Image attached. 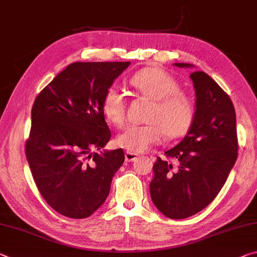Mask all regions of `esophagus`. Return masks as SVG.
Here are the masks:
<instances>
[{"instance_id":"1","label":"esophagus","mask_w":257,"mask_h":257,"mask_svg":"<svg viewBox=\"0 0 257 257\" xmlns=\"http://www.w3.org/2000/svg\"><path fill=\"white\" fill-rule=\"evenodd\" d=\"M124 158H125V161H135L136 159L138 158V154L134 153V152H129V151H127V152L124 153Z\"/></svg>"}]
</instances>
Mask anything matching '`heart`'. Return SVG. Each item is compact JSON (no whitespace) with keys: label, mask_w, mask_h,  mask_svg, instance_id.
<instances>
[{"label":"heart","mask_w":257,"mask_h":257,"mask_svg":"<svg viewBox=\"0 0 257 257\" xmlns=\"http://www.w3.org/2000/svg\"><path fill=\"white\" fill-rule=\"evenodd\" d=\"M130 84L141 95L152 101L145 124L128 125L116 137V144L129 152L141 153L160 141L178 138L189 132L194 120V105L180 84L166 71L158 67L144 68L130 79ZM106 119L116 127L125 121V101L115 88L105 92L101 103Z\"/></svg>","instance_id":"obj_1"}]
</instances>
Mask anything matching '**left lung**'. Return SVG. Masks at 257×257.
Wrapping results in <instances>:
<instances>
[{"mask_svg": "<svg viewBox=\"0 0 257 257\" xmlns=\"http://www.w3.org/2000/svg\"><path fill=\"white\" fill-rule=\"evenodd\" d=\"M177 67L192 64L175 63ZM195 90V113L186 136L166 151L173 161L158 160L150 183L151 199L168 218L183 219L206 208L226 182L238 157L233 104L205 72L190 75Z\"/></svg>", "mask_w": 257, "mask_h": 257, "instance_id": "obj_1", "label": "left lung"}]
</instances>
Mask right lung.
Wrapping results in <instances>:
<instances>
[{"mask_svg": "<svg viewBox=\"0 0 257 257\" xmlns=\"http://www.w3.org/2000/svg\"><path fill=\"white\" fill-rule=\"evenodd\" d=\"M130 62H76L41 91L32 107L26 158L44 200L57 213L85 218L106 200L124 161L122 149L101 151L111 130L103 97Z\"/></svg>", "mask_w": 257, "mask_h": 257, "instance_id": "obj_1", "label": "right lung"}]
</instances>
